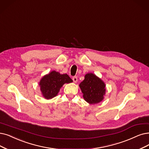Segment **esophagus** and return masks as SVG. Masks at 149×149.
<instances>
[{"instance_id":"obj_1","label":"esophagus","mask_w":149,"mask_h":149,"mask_svg":"<svg viewBox=\"0 0 149 149\" xmlns=\"http://www.w3.org/2000/svg\"><path fill=\"white\" fill-rule=\"evenodd\" d=\"M72 79L74 82H77V81H78V77L77 76H73Z\"/></svg>"}]
</instances>
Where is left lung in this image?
Here are the masks:
<instances>
[{
    "label": "left lung",
    "mask_w": 149,
    "mask_h": 149,
    "mask_svg": "<svg viewBox=\"0 0 149 149\" xmlns=\"http://www.w3.org/2000/svg\"><path fill=\"white\" fill-rule=\"evenodd\" d=\"M79 87L83 93V97L87 103L96 104L103 99L106 91L105 84L102 79L95 74H87Z\"/></svg>",
    "instance_id": "8db88e82"
}]
</instances>
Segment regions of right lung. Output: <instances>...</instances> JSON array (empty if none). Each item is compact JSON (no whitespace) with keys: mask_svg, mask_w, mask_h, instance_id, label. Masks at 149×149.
<instances>
[{"mask_svg":"<svg viewBox=\"0 0 149 149\" xmlns=\"http://www.w3.org/2000/svg\"><path fill=\"white\" fill-rule=\"evenodd\" d=\"M71 82L73 81L68 74H61L55 71H52L41 79L40 82V89L44 97L49 99L56 96L65 83Z\"/></svg>","mask_w":149,"mask_h":149,"instance_id":"add662e5","label":"right lung"}]
</instances>
